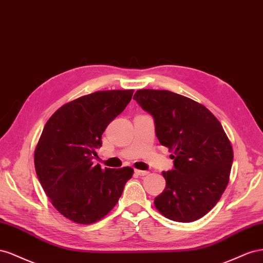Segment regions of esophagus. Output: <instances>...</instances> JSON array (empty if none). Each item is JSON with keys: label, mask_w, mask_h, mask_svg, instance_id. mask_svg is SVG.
Listing matches in <instances>:
<instances>
[{"label": "esophagus", "mask_w": 263, "mask_h": 263, "mask_svg": "<svg viewBox=\"0 0 263 263\" xmlns=\"http://www.w3.org/2000/svg\"><path fill=\"white\" fill-rule=\"evenodd\" d=\"M134 173H136V174H137V175H139V176H145V175H147V174H148V172H147V171L136 170V171H134Z\"/></svg>", "instance_id": "1"}]
</instances>
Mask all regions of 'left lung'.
<instances>
[{
	"mask_svg": "<svg viewBox=\"0 0 263 263\" xmlns=\"http://www.w3.org/2000/svg\"><path fill=\"white\" fill-rule=\"evenodd\" d=\"M133 99L154 119L160 143L173 154L166 186L154 199L163 216L195 221L217 204L226 190L234 152L217 118L202 104L168 90H138Z\"/></svg>",
	"mask_w": 263,
	"mask_h": 263,
	"instance_id": "1",
	"label": "left lung"
}]
</instances>
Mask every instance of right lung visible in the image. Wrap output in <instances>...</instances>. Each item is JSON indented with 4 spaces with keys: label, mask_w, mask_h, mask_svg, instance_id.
Wrapping results in <instances>:
<instances>
[{
    "label": "right lung",
    "mask_w": 263,
    "mask_h": 263,
    "mask_svg": "<svg viewBox=\"0 0 263 263\" xmlns=\"http://www.w3.org/2000/svg\"><path fill=\"white\" fill-rule=\"evenodd\" d=\"M133 90L97 91L64 104L45 124L35 148L37 177L66 218L88 224L102 219L121 197L133 168L93 165L108 124L131 101Z\"/></svg>",
    "instance_id": "obj_1"
}]
</instances>
